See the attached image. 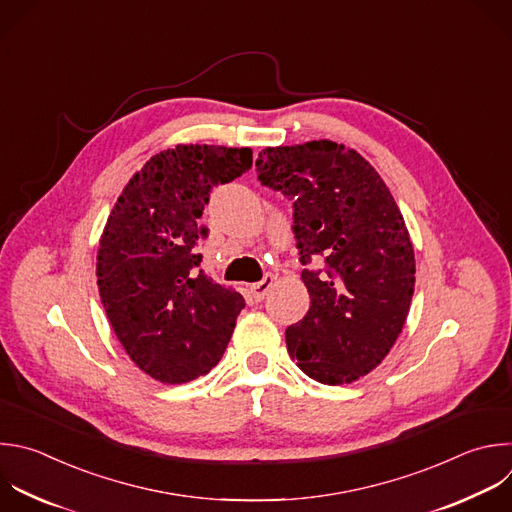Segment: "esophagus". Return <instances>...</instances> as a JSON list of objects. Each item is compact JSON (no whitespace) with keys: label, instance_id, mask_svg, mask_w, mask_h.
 Masks as SVG:
<instances>
[{"label":"esophagus","instance_id":"obj_1","mask_svg":"<svg viewBox=\"0 0 512 512\" xmlns=\"http://www.w3.org/2000/svg\"><path fill=\"white\" fill-rule=\"evenodd\" d=\"M273 281H275V277L271 275V273H267L261 281H257V283H253L251 287H249V291H251V297L255 299V301H261V299H265V295L269 293V289L273 287Z\"/></svg>","mask_w":512,"mask_h":512}]
</instances>
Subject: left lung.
Segmentation results:
<instances>
[{"mask_svg": "<svg viewBox=\"0 0 512 512\" xmlns=\"http://www.w3.org/2000/svg\"><path fill=\"white\" fill-rule=\"evenodd\" d=\"M261 185L293 201V233L311 305L285 329L303 374L352 384L382 364L414 295V247L374 166L331 140L275 146L255 162Z\"/></svg>", "mask_w": 512, "mask_h": 512, "instance_id": "left-lung-1", "label": "left lung"}]
</instances>
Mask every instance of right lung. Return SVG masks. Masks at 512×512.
Segmentation results:
<instances>
[{"mask_svg":"<svg viewBox=\"0 0 512 512\" xmlns=\"http://www.w3.org/2000/svg\"><path fill=\"white\" fill-rule=\"evenodd\" d=\"M251 164V148H168L128 181L106 221L96 263L102 305L130 360L162 384L211 372L245 307L239 291L203 271L197 221L211 191Z\"/></svg>","mask_w":512,"mask_h":512,"instance_id":"add662e5","label":"right lung"}]
</instances>
